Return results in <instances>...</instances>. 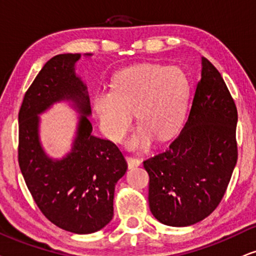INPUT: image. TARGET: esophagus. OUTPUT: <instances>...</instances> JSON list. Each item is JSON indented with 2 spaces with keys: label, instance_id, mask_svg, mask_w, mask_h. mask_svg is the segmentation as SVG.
<instances>
[{
  "label": "esophagus",
  "instance_id": "34e87169",
  "mask_svg": "<svg viewBox=\"0 0 256 256\" xmlns=\"http://www.w3.org/2000/svg\"><path fill=\"white\" fill-rule=\"evenodd\" d=\"M126 162H128V169H134V168H137L142 164V162L138 160V158H134V157H126Z\"/></svg>",
  "mask_w": 256,
  "mask_h": 256
}]
</instances>
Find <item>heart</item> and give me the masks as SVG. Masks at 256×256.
Instances as JSON below:
<instances>
[{
  "instance_id": "b5f03b06",
  "label": "heart",
  "mask_w": 256,
  "mask_h": 256,
  "mask_svg": "<svg viewBox=\"0 0 256 256\" xmlns=\"http://www.w3.org/2000/svg\"><path fill=\"white\" fill-rule=\"evenodd\" d=\"M189 94V79L178 67L140 64L114 74L111 90L96 92L92 105L102 131L116 143L125 138L134 113L139 126L128 146L143 150L154 138L168 140L180 131Z\"/></svg>"
}]
</instances>
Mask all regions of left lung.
I'll list each match as a JSON object with an SVG mask.
<instances>
[{"label": "left lung", "mask_w": 256, "mask_h": 256, "mask_svg": "<svg viewBox=\"0 0 256 256\" xmlns=\"http://www.w3.org/2000/svg\"><path fill=\"white\" fill-rule=\"evenodd\" d=\"M238 110L221 74L202 58L189 117L168 150L144 162L148 206L163 224L188 227L221 202L238 160Z\"/></svg>", "instance_id": "left-lung-1"}]
</instances>
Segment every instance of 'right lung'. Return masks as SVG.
<instances>
[{
    "instance_id": "right-lung-1",
    "label": "right lung",
    "mask_w": 256,
    "mask_h": 256,
    "mask_svg": "<svg viewBox=\"0 0 256 256\" xmlns=\"http://www.w3.org/2000/svg\"><path fill=\"white\" fill-rule=\"evenodd\" d=\"M80 58H52L26 92L18 112V164L42 214L64 230L90 234L111 222L114 188L128 163L117 145L92 134L88 90L76 73ZM56 102H67L80 114L72 148L62 158L48 156L40 138V114Z\"/></svg>"
}]
</instances>
